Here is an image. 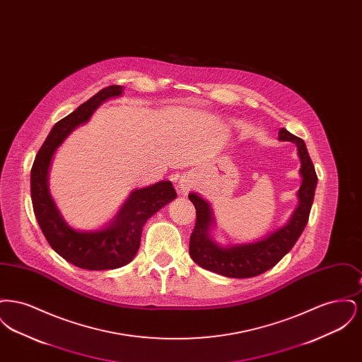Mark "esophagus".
Segmentation results:
<instances>
[{
    "mask_svg": "<svg viewBox=\"0 0 362 362\" xmlns=\"http://www.w3.org/2000/svg\"><path fill=\"white\" fill-rule=\"evenodd\" d=\"M192 182L189 180V177H182L180 180H179V185H177V189H179V192L182 194V195H186L187 192H189V189H191V185Z\"/></svg>",
    "mask_w": 362,
    "mask_h": 362,
    "instance_id": "obj_1",
    "label": "esophagus"
}]
</instances>
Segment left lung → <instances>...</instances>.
I'll use <instances>...</instances> for the list:
<instances>
[{"mask_svg": "<svg viewBox=\"0 0 362 362\" xmlns=\"http://www.w3.org/2000/svg\"><path fill=\"white\" fill-rule=\"evenodd\" d=\"M278 139L296 144L301 164L298 171L301 186L296 194L298 204L291 218L286 224L258 240L221 244L211 235L216 226L213 207L198 192H189V199L197 210V223L189 238V257L202 269L229 278L257 276L274 267L301 236L308 223L317 176L301 138L293 136L286 129H281Z\"/></svg>", "mask_w": 362, "mask_h": 362, "instance_id": "left-lung-1", "label": "left lung"}]
</instances>
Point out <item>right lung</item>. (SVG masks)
Listing matches in <instances>:
<instances>
[{"label": "right lung", "mask_w": 362, "mask_h": 362, "mask_svg": "<svg viewBox=\"0 0 362 362\" xmlns=\"http://www.w3.org/2000/svg\"><path fill=\"white\" fill-rule=\"evenodd\" d=\"M123 89L121 86L103 88L55 123L35 157L31 170L33 206L45 238L59 257L77 267L93 272L114 270L130 263L139 248L145 223L176 198L170 180L137 187L105 224L95 229H77L65 220L52 197L49 173L57 149L77 127L88 123L102 104L121 98Z\"/></svg>", "instance_id": "obj_1"}]
</instances>
